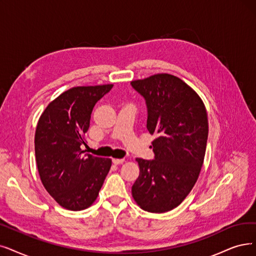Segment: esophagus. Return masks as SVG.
I'll use <instances>...</instances> for the list:
<instances>
[{
  "label": "esophagus",
  "instance_id": "1",
  "mask_svg": "<svg viewBox=\"0 0 256 256\" xmlns=\"http://www.w3.org/2000/svg\"><path fill=\"white\" fill-rule=\"evenodd\" d=\"M112 162H114V165H120V164L125 162V160L124 158H114L112 160Z\"/></svg>",
  "mask_w": 256,
  "mask_h": 256
}]
</instances>
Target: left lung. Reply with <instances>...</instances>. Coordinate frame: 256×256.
Returning <instances> with one entry per match:
<instances>
[{
	"instance_id": "left-lung-1",
	"label": "left lung",
	"mask_w": 256,
	"mask_h": 256,
	"mask_svg": "<svg viewBox=\"0 0 256 256\" xmlns=\"http://www.w3.org/2000/svg\"><path fill=\"white\" fill-rule=\"evenodd\" d=\"M146 100L147 129L154 160L136 158L140 176L132 198L145 211L164 213L176 208L196 185L208 138L206 107L180 78L158 74L131 82Z\"/></svg>"
}]
</instances>
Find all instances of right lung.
I'll list each match as a JSON object with an SVG mask.
<instances>
[{
	"instance_id": "add662e5",
	"label": "right lung",
	"mask_w": 256,
	"mask_h": 256,
	"mask_svg": "<svg viewBox=\"0 0 256 256\" xmlns=\"http://www.w3.org/2000/svg\"><path fill=\"white\" fill-rule=\"evenodd\" d=\"M112 84L70 88L50 102L40 114L34 136L38 174L47 192L71 211L90 207L111 167V160L84 154L85 134L96 102Z\"/></svg>"
}]
</instances>
